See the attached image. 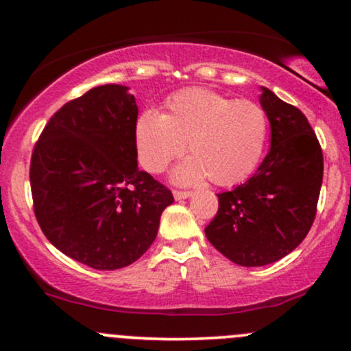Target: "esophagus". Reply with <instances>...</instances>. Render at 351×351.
<instances>
[{"mask_svg": "<svg viewBox=\"0 0 351 351\" xmlns=\"http://www.w3.org/2000/svg\"><path fill=\"white\" fill-rule=\"evenodd\" d=\"M173 196H175V199H186L191 196V191H180V189H173Z\"/></svg>", "mask_w": 351, "mask_h": 351, "instance_id": "esophagus-1", "label": "esophagus"}]
</instances>
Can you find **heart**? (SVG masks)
Masks as SVG:
<instances>
[{
	"instance_id": "obj_1",
	"label": "heart",
	"mask_w": 351,
	"mask_h": 351,
	"mask_svg": "<svg viewBox=\"0 0 351 351\" xmlns=\"http://www.w3.org/2000/svg\"><path fill=\"white\" fill-rule=\"evenodd\" d=\"M134 135L136 156L147 171H165L186 145L191 156L173 178L195 183L208 176L217 186H232L256 170L267 138V117L252 100L193 87L171 95L162 115L143 112Z\"/></svg>"
}]
</instances>
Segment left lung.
Wrapping results in <instances>:
<instances>
[{"label":"left lung","instance_id":"8db88e82","mask_svg":"<svg viewBox=\"0 0 351 351\" xmlns=\"http://www.w3.org/2000/svg\"><path fill=\"white\" fill-rule=\"evenodd\" d=\"M271 150L245 183L217 195L208 241L244 267L272 264L305 239L317 215L324 155L307 117L263 87Z\"/></svg>","mask_w":351,"mask_h":351}]
</instances>
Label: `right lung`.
Instances as JSON below:
<instances>
[{"label":"right lung","instance_id":"add662e5","mask_svg":"<svg viewBox=\"0 0 351 351\" xmlns=\"http://www.w3.org/2000/svg\"><path fill=\"white\" fill-rule=\"evenodd\" d=\"M136 117L128 87H94L51 117L31 156L34 215L44 236L99 271L140 259L173 203L170 189L138 170Z\"/></svg>","mask_w":351,"mask_h":351}]
</instances>
